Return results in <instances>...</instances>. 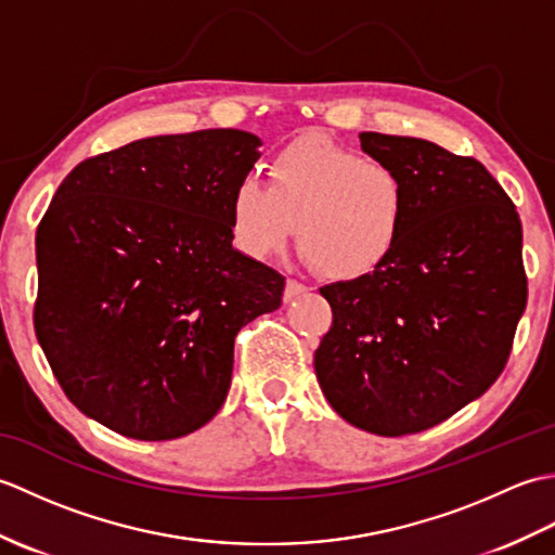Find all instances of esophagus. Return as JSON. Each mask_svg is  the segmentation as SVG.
<instances>
[{
	"mask_svg": "<svg viewBox=\"0 0 555 555\" xmlns=\"http://www.w3.org/2000/svg\"><path fill=\"white\" fill-rule=\"evenodd\" d=\"M302 293H308V286L300 284V281H296V279H288L286 281V291H284V300L286 302L296 300L298 296H302Z\"/></svg>",
	"mask_w": 555,
	"mask_h": 555,
	"instance_id": "1",
	"label": "esophagus"
}]
</instances>
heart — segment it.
<instances>
[{
	"mask_svg": "<svg viewBox=\"0 0 555 555\" xmlns=\"http://www.w3.org/2000/svg\"><path fill=\"white\" fill-rule=\"evenodd\" d=\"M408 185L393 164L302 138L269 162V185L245 179L231 195L233 241L267 259L296 233L302 257L338 281L384 267L408 227Z\"/></svg>",
	"mask_w": 555,
	"mask_h": 555,
	"instance_id": "heart-1",
	"label": "heart"
}]
</instances>
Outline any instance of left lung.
Returning a JSON list of instances; mask_svg holds the SVG:
<instances>
[{
	"instance_id": "8db88e82",
	"label": "left lung",
	"mask_w": 555,
	"mask_h": 555,
	"mask_svg": "<svg viewBox=\"0 0 555 555\" xmlns=\"http://www.w3.org/2000/svg\"><path fill=\"white\" fill-rule=\"evenodd\" d=\"M360 145L403 173L408 227L384 267L320 288L334 322L314 372L352 427L417 434L473 403L508 362L527 305L522 223L473 157L372 131Z\"/></svg>"
}]
</instances>
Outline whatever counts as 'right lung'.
<instances>
[{"mask_svg":"<svg viewBox=\"0 0 555 555\" xmlns=\"http://www.w3.org/2000/svg\"><path fill=\"white\" fill-rule=\"evenodd\" d=\"M262 140L155 135L80 162L35 235V336L70 403L138 441L217 415L233 340L286 279L231 245V195Z\"/></svg>","mask_w":555,"mask_h":555,"instance_id":"right-lung-1","label":"right lung"}]
</instances>
